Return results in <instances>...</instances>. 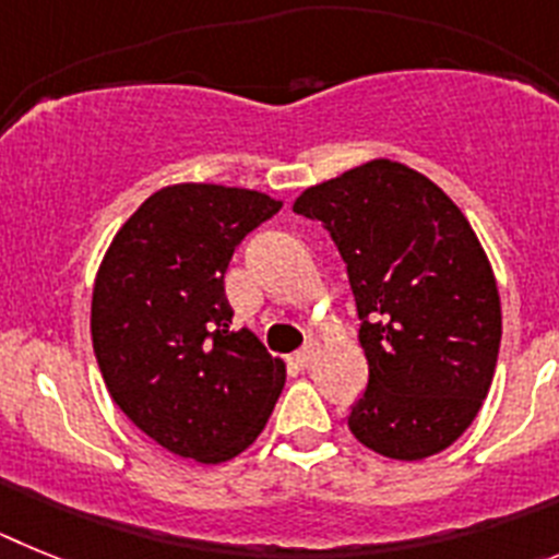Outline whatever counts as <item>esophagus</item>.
<instances>
[{
  "label": "esophagus",
  "instance_id": "1",
  "mask_svg": "<svg viewBox=\"0 0 559 559\" xmlns=\"http://www.w3.org/2000/svg\"><path fill=\"white\" fill-rule=\"evenodd\" d=\"M314 360H318V346H314V343H307V346L295 354V362H298L300 368H312Z\"/></svg>",
  "mask_w": 559,
  "mask_h": 559
}]
</instances>
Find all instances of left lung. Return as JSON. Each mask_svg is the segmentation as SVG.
Segmentation results:
<instances>
[{
  "mask_svg": "<svg viewBox=\"0 0 559 559\" xmlns=\"http://www.w3.org/2000/svg\"><path fill=\"white\" fill-rule=\"evenodd\" d=\"M293 211L326 227L346 261L368 360L354 439L400 461L450 448L481 411L501 348L498 286L464 213L391 159L307 188Z\"/></svg>",
  "mask_w": 559,
  "mask_h": 559,
  "instance_id": "8db88e82",
  "label": "left lung"
}]
</instances>
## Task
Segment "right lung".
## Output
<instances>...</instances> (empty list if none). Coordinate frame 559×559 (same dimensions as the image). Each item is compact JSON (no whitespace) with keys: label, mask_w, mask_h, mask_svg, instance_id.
Wrapping results in <instances>:
<instances>
[{"label":"right lung","mask_w":559,"mask_h":559,"mask_svg":"<svg viewBox=\"0 0 559 559\" xmlns=\"http://www.w3.org/2000/svg\"><path fill=\"white\" fill-rule=\"evenodd\" d=\"M281 202L247 188L168 186L111 239L92 289V348L115 405L182 459L219 464L259 439L286 368L233 332L225 270Z\"/></svg>","instance_id":"obj_1"}]
</instances>
